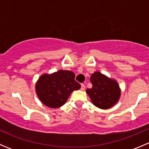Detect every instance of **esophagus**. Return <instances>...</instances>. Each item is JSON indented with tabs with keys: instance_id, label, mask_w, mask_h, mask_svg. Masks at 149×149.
Wrapping results in <instances>:
<instances>
[{
	"instance_id": "obj_1",
	"label": "esophagus",
	"mask_w": 149,
	"mask_h": 149,
	"mask_svg": "<svg viewBox=\"0 0 149 149\" xmlns=\"http://www.w3.org/2000/svg\"><path fill=\"white\" fill-rule=\"evenodd\" d=\"M81 89L82 91H84V90H85V85H84V84H81Z\"/></svg>"
}]
</instances>
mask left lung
Masks as SVG:
<instances>
[{"mask_svg": "<svg viewBox=\"0 0 149 149\" xmlns=\"http://www.w3.org/2000/svg\"><path fill=\"white\" fill-rule=\"evenodd\" d=\"M92 88L86 92L96 107L102 109L112 107L119 101L121 90L116 80L96 71L90 78Z\"/></svg>", "mask_w": 149, "mask_h": 149, "instance_id": "left-lung-1", "label": "left lung"}]
</instances>
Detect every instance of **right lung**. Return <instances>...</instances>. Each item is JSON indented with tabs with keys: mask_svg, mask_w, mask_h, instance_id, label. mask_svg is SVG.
Listing matches in <instances>:
<instances>
[{
	"mask_svg": "<svg viewBox=\"0 0 149 149\" xmlns=\"http://www.w3.org/2000/svg\"><path fill=\"white\" fill-rule=\"evenodd\" d=\"M80 88L81 85L75 80V73L66 70H59L50 74L44 73L35 84L37 97L49 108L62 107L71 93Z\"/></svg>",
	"mask_w": 149,
	"mask_h": 149,
	"instance_id": "obj_1",
	"label": "right lung"
}]
</instances>
